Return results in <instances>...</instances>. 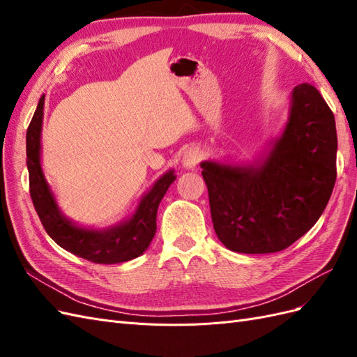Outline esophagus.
I'll return each mask as SVG.
<instances>
[{"label": "esophagus", "mask_w": 357, "mask_h": 357, "mask_svg": "<svg viewBox=\"0 0 357 357\" xmlns=\"http://www.w3.org/2000/svg\"><path fill=\"white\" fill-rule=\"evenodd\" d=\"M202 158V152L201 149L198 147H190L188 152L185 153V156H183V167L188 168V169H193L197 168V165L199 164V160Z\"/></svg>", "instance_id": "1"}]
</instances>
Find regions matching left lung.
<instances>
[{
	"label": "left lung",
	"instance_id": "1",
	"mask_svg": "<svg viewBox=\"0 0 357 357\" xmlns=\"http://www.w3.org/2000/svg\"><path fill=\"white\" fill-rule=\"evenodd\" d=\"M337 128L312 84L291 92L284 131L262 160H205L211 220L232 252L275 253L307 234L326 208L337 180Z\"/></svg>",
	"mask_w": 357,
	"mask_h": 357
}]
</instances>
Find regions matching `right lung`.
<instances>
[{"label": "right lung", "mask_w": 357, "mask_h": 357, "mask_svg": "<svg viewBox=\"0 0 357 357\" xmlns=\"http://www.w3.org/2000/svg\"><path fill=\"white\" fill-rule=\"evenodd\" d=\"M45 95L26 131V165L29 172V193L38 218L50 238L67 252L93 264H121L143 255L156 232V213L171 183L174 171L162 176L139 201L129 220L109 229H89L74 225L63 215L41 169V125Z\"/></svg>", "instance_id": "right-lung-1"}]
</instances>
